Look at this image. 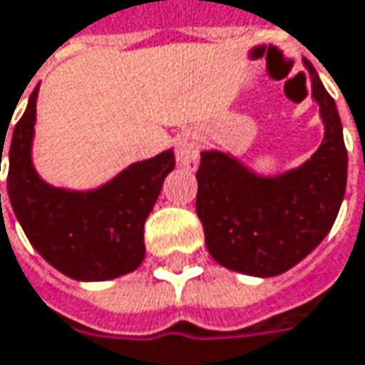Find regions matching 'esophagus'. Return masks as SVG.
I'll list each match as a JSON object with an SVG mask.
<instances>
[{"instance_id":"1","label":"esophagus","mask_w":365,"mask_h":365,"mask_svg":"<svg viewBox=\"0 0 365 365\" xmlns=\"http://www.w3.org/2000/svg\"><path fill=\"white\" fill-rule=\"evenodd\" d=\"M175 160L182 169L198 167V144L192 135H182L175 148Z\"/></svg>"}]
</instances>
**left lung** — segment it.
<instances>
[{"instance_id":"left-lung-1","label":"left lung","mask_w":365,"mask_h":365,"mask_svg":"<svg viewBox=\"0 0 365 365\" xmlns=\"http://www.w3.org/2000/svg\"><path fill=\"white\" fill-rule=\"evenodd\" d=\"M303 66L324 125L312 158L265 175L230 152H200L196 213L207 249L225 269L255 278L288 272L326 238L343 205L347 150L341 116L312 62L303 60Z\"/></svg>"}]
</instances>
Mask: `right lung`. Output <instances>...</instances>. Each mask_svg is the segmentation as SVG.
I'll return each instance as SVG.
<instances>
[{
  "label": "right lung",
  "instance_id": "add662e5",
  "mask_svg": "<svg viewBox=\"0 0 365 365\" xmlns=\"http://www.w3.org/2000/svg\"><path fill=\"white\" fill-rule=\"evenodd\" d=\"M37 96L39 85L12 131L8 154V196L29 242L73 280L104 282L135 272L146 255L144 223L175 167L173 150L131 163L98 187L51 185L33 165ZM4 142L6 135L0 160Z\"/></svg>",
  "mask_w": 365,
  "mask_h": 365
}]
</instances>
